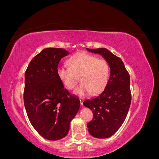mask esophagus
I'll use <instances>...</instances> for the list:
<instances>
[{
    "label": "esophagus",
    "mask_w": 159,
    "mask_h": 159,
    "mask_svg": "<svg viewBox=\"0 0 159 159\" xmlns=\"http://www.w3.org/2000/svg\"><path fill=\"white\" fill-rule=\"evenodd\" d=\"M80 102L81 105L83 107V106H84V99L80 98Z\"/></svg>",
    "instance_id": "obj_1"
}]
</instances>
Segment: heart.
Here are the masks:
<instances>
[{
    "label": "heart",
    "instance_id": "obj_1",
    "mask_svg": "<svg viewBox=\"0 0 159 159\" xmlns=\"http://www.w3.org/2000/svg\"><path fill=\"white\" fill-rule=\"evenodd\" d=\"M69 68L64 66L57 70L61 83L69 90L74 89L80 80L81 81L75 93L85 95L91 92L98 94L106 87L110 75L108 62L87 53L80 52L72 56L68 60Z\"/></svg>",
    "mask_w": 159,
    "mask_h": 159
}]
</instances>
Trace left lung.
Listing matches in <instances>:
<instances>
[{"label":"left lung","instance_id":"left-lung-1","mask_svg":"<svg viewBox=\"0 0 159 159\" xmlns=\"http://www.w3.org/2000/svg\"><path fill=\"white\" fill-rule=\"evenodd\" d=\"M87 50L102 54L110 66V77L103 92L84 102V106L89 108L93 114L87 126L91 135L108 138L117 131L127 115L131 103L130 75L121 59L107 49Z\"/></svg>","mask_w":159,"mask_h":159}]
</instances>
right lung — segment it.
Wrapping results in <instances>:
<instances>
[{
  "mask_svg": "<svg viewBox=\"0 0 159 159\" xmlns=\"http://www.w3.org/2000/svg\"><path fill=\"white\" fill-rule=\"evenodd\" d=\"M62 48H48L34 56L25 71L24 103L33 127L50 141L65 137L70 122L78 112L80 102L64 88L57 70Z\"/></svg>",
  "mask_w": 159,
  "mask_h": 159,
  "instance_id": "add662e5",
  "label": "right lung"
}]
</instances>
